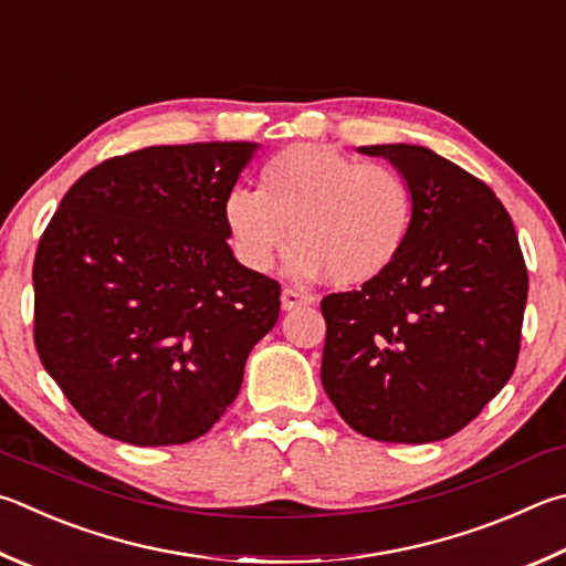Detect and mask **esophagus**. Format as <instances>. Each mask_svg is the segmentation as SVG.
Listing matches in <instances>:
<instances>
[{
  "instance_id": "1",
  "label": "esophagus",
  "mask_w": 566,
  "mask_h": 566,
  "mask_svg": "<svg viewBox=\"0 0 566 566\" xmlns=\"http://www.w3.org/2000/svg\"><path fill=\"white\" fill-rule=\"evenodd\" d=\"M314 302H316L314 294L304 292V290H294V286H284V292H282V306H284V310H296V306L314 304Z\"/></svg>"
}]
</instances>
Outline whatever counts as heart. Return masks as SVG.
I'll list each match as a JSON object with an SVG mask.
<instances>
[{"instance_id": "heart-1", "label": "heart", "mask_w": 566, "mask_h": 566, "mask_svg": "<svg viewBox=\"0 0 566 566\" xmlns=\"http://www.w3.org/2000/svg\"><path fill=\"white\" fill-rule=\"evenodd\" d=\"M224 224L252 272L272 270L292 242L286 272L296 280L326 276L334 286H361L406 252L416 230V190L388 163L294 143L262 163L256 192L228 195Z\"/></svg>"}]
</instances>
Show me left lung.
Masks as SVG:
<instances>
[{"instance_id":"obj_1","label":"left lung","mask_w":566,"mask_h":566,"mask_svg":"<svg viewBox=\"0 0 566 566\" xmlns=\"http://www.w3.org/2000/svg\"><path fill=\"white\" fill-rule=\"evenodd\" d=\"M416 190V230L390 270L322 300V384L356 433L433 443L480 416L517 366L527 266L495 192L423 146H366Z\"/></svg>"}]
</instances>
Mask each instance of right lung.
<instances>
[{
  "label": "right lung",
  "instance_id": "add662e5",
  "mask_svg": "<svg viewBox=\"0 0 566 566\" xmlns=\"http://www.w3.org/2000/svg\"><path fill=\"white\" fill-rule=\"evenodd\" d=\"M256 146H150L84 172L34 256V344L86 423L130 446H180L240 394L280 282L242 266L224 200Z\"/></svg>",
  "mask_w": 566,
  "mask_h": 566
}]
</instances>
